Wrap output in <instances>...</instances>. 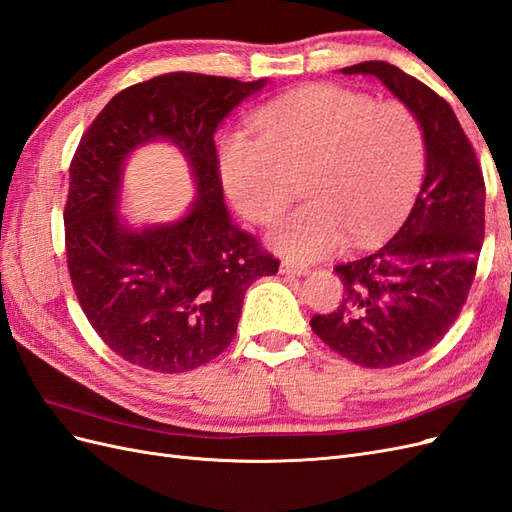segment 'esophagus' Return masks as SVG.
Returning a JSON list of instances; mask_svg holds the SVG:
<instances>
[{
  "label": "esophagus",
  "instance_id": "obj_1",
  "mask_svg": "<svg viewBox=\"0 0 512 512\" xmlns=\"http://www.w3.org/2000/svg\"><path fill=\"white\" fill-rule=\"evenodd\" d=\"M280 271H282V273H286V275H297V277L307 275V267L297 265V262H292V260H282Z\"/></svg>",
  "mask_w": 512,
  "mask_h": 512
}]
</instances>
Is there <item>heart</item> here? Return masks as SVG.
<instances>
[{
    "label": "heart",
    "mask_w": 512,
    "mask_h": 512,
    "mask_svg": "<svg viewBox=\"0 0 512 512\" xmlns=\"http://www.w3.org/2000/svg\"><path fill=\"white\" fill-rule=\"evenodd\" d=\"M258 126L262 141L241 130L224 138L220 179L256 224H269L301 179L307 203L269 232V243L292 260L329 256L346 235H380L406 211L423 177L421 123L399 102L309 85L262 108Z\"/></svg>",
    "instance_id": "b5f03b06"
}]
</instances>
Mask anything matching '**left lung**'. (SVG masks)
<instances>
[{"label":"left lung","mask_w":512,"mask_h":512,"mask_svg":"<svg viewBox=\"0 0 512 512\" xmlns=\"http://www.w3.org/2000/svg\"><path fill=\"white\" fill-rule=\"evenodd\" d=\"M376 79L421 123L425 177L395 235L335 273L344 299L309 320L324 344L348 361L384 369L436 346L457 320L474 282L485 237V181L453 108L389 61L339 70Z\"/></svg>","instance_id":"8db88e82"}]
</instances>
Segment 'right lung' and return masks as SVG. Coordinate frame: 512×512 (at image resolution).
Here are the masks:
<instances>
[{"mask_svg": "<svg viewBox=\"0 0 512 512\" xmlns=\"http://www.w3.org/2000/svg\"><path fill=\"white\" fill-rule=\"evenodd\" d=\"M269 83L162 74L108 102L70 164L64 213L76 297L102 342L160 374L209 363L237 333L243 297L280 262L226 211L213 136ZM170 142L191 166L195 200L179 219L134 225L118 209L133 153Z\"/></svg>", "mask_w": 512, "mask_h": 512, "instance_id": "1", "label": "right lung"}]
</instances>
